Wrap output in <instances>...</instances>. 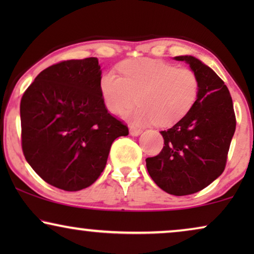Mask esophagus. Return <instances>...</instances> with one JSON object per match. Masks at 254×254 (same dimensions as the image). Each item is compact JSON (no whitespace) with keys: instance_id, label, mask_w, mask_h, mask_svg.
<instances>
[{"instance_id":"1","label":"esophagus","mask_w":254,"mask_h":254,"mask_svg":"<svg viewBox=\"0 0 254 254\" xmlns=\"http://www.w3.org/2000/svg\"><path fill=\"white\" fill-rule=\"evenodd\" d=\"M142 133L141 129H138V128H135L133 126L129 127V134L131 135V136H138Z\"/></svg>"}]
</instances>
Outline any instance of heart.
Instances as JSON below:
<instances>
[{
	"label": "heart",
	"instance_id": "1",
	"mask_svg": "<svg viewBox=\"0 0 254 254\" xmlns=\"http://www.w3.org/2000/svg\"><path fill=\"white\" fill-rule=\"evenodd\" d=\"M119 71L121 76L114 71L103 74L100 95L106 109L114 114L125 112L137 99L140 105L125 113L135 125L175 124L197 98L199 79L190 69L155 59H136L120 64Z\"/></svg>",
	"mask_w": 254,
	"mask_h": 254
}]
</instances>
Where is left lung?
Wrapping results in <instances>:
<instances>
[{
    "label": "left lung",
    "mask_w": 254,
    "mask_h": 254,
    "mask_svg": "<svg viewBox=\"0 0 254 254\" xmlns=\"http://www.w3.org/2000/svg\"><path fill=\"white\" fill-rule=\"evenodd\" d=\"M173 60L185 61L195 72L199 93L186 116L161 131L164 147L145 163L159 189L182 196L203 190L224 171L236 118L230 92L213 69L192 55Z\"/></svg>",
    "instance_id": "1"
}]
</instances>
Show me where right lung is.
I'll list each match as a JSON object with an SVG mask.
<instances>
[{
    "label": "right lung",
    "instance_id": "right-lung-1",
    "mask_svg": "<svg viewBox=\"0 0 254 254\" xmlns=\"http://www.w3.org/2000/svg\"><path fill=\"white\" fill-rule=\"evenodd\" d=\"M97 58L53 64L34 78L20 100L22 148L27 163L50 185L86 189L105 169L111 145L128 135L107 112Z\"/></svg>",
    "mask_w": 254,
    "mask_h": 254
}]
</instances>
